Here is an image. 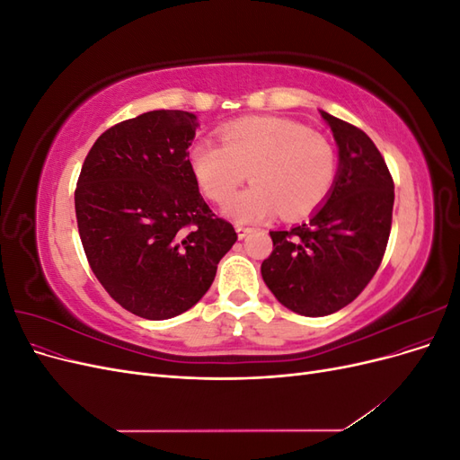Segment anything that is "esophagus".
Segmentation results:
<instances>
[{
  "label": "esophagus",
  "mask_w": 460,
  "mask_h": 460,
  "mask_svg": "<svg viewBox=\"0 0 460 460\" xmlns=\"http://www.w3.org/2000/svg\"><path fill=\"white\" fill-rule=\"evenodd\" d=\"M235 234H238L240 240H243V238H247L249 234H252V228H247V226H235Z\"/></svg>",
  "instance_id": "1"
}]
</instances>
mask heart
Listing matches in <instances>:
<instances>
[{"instance_id": "1", "label": "heart", "mask_w": 460, "mask_h": 460, "mask_svg": "<svg viewBox=\"0 0 460 460\" xmlns=\"http://www.w3.org/2000/svg\"><path fill=\"white\" fill-rule=\"evenodd\" d=\"M220 142L198 137L188 163L201 191L218 205L227 203L250 172L254 184L225 208L235 222H257L278 208L286 218L309 215L336 182V149L299 122L240 119L222 128Z\"/></svg>"}]
</instances>
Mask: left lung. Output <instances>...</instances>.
Masks as SVG:
<instances>
[{
	"label": "left lung",
	"instance_id": "1",
	"mask_svg": "<svg viewBox=\"0 0 460 460\" xmlns=\"http://www.w3.org/2000/svg\"><path fill=\"white\" fill-rule=\"evenodd\" d=\"M338 146L336 182L309 220L272 230L264 284L284 307L326 316L349 305L378 270L394 213V180L378 147L353 124L320 111Z\"/></svg>",
	"mask_w": 460,
	"mask_h": 460
}]
</instances>
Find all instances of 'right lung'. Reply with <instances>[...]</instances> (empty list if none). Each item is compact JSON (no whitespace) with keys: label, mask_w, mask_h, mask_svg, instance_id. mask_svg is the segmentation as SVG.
Listing matches in <instances>:
<instances>
[{"label":"right lung","mask_w":460,"mask_h":460,"mask_svg":"<svg viewBox=\"0 0 460 460\" xmlns=\"http://www.w3.org/2000/svg\"><path fill=\"white\" fill-rule=\"evenodd\" d=\"M198 127L193 113L169 109L115 124L92 146L76 184L78 232L95 278L147 320L191 309L238 240L191 174Z\"/></svg>","instance_id":"1"}]
</instances>
